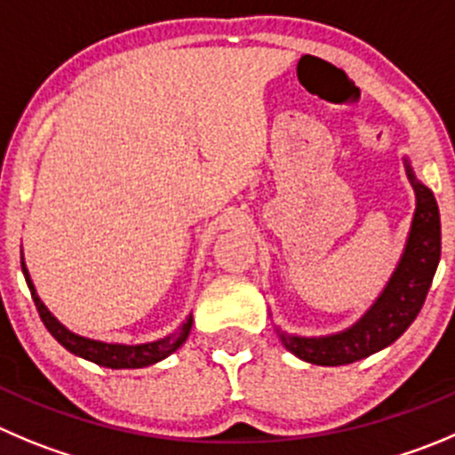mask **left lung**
<instances>
[{
    "label": "left lung",
    "mask_w": 455,
    "mask_h": 455,
    "mask_svg": "<svg viewBox=\"0 0 455 455\" xmlns=\"http://www.w3.org/2000/svg\"><path fill=\"white\" fill-rule=\"evenodd\" d=\"M415 192L409 239L391 279L375 304L350 328L323 337H299L276 328L281 344L299 360L317 366H341L364 360L391 346L418 317L440 261V212L434 192L422 185L404 158Z\"/></svg>",
    "instance_id": "left-lung-1"
}]
</instances>
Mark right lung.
<instances>
[{"instance_id":"right-lung-1","label":"right lung","mask_w":455,"mask_h":455,"mask_svg":"<svg viewBox=\"0 0 455 455\" xmlns=\"http://www.w3.org/2000/svg\"><path fill=\"white\" fill-rule=\"evenodd\" d=\"M21 272H24V279L26 283H28L30 297H33V301H36L37 306V313H40L42 322H44V326L49 328L51 335H53L55 339L68 350V353L77 355V357H82V360L93 362V364L107 366V369H142V366L156 364V362L170 357L174 350H179L180 346L185 344V339H188L189 331H192L194 319L192 315H189V317L180 323L179 331L163 337V339L147 341V344H133V346L109 344V341L82 337L77 335V332L68 331V328L64 326V323H60L58 317H53V313L46 308L44 301H42L40 295H37L36 285H33V281H30L24 257H21Z\"/></svg>"}]
</instances>
